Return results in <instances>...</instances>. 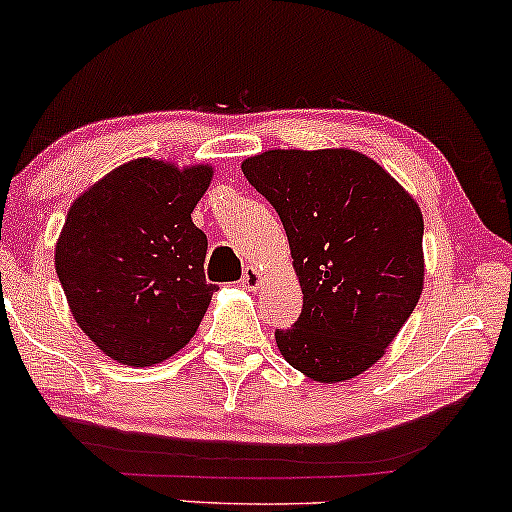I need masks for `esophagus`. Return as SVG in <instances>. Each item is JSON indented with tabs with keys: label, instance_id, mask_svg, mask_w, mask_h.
<instances>
[{
	"label": "esophagus",
	"instance_id": "34e87169",
	"mask_svg": "<svg viewBox=\"0 0 512 512\" xmlns=\"http://www.w3.org/2000/svg\"><path fill=\"white\" fill-rule=\"evenodd\" d=\"M261 282H263L261 270L254 268V265H247V268H244V275H242V279H240V284L244 286V289L256 291L258 286H261Z\"/></svg>",
	"mask_w": 512,
	"mask_h": 512
}]
</instances>
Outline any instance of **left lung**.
<instances>
[{"mask_svg":"<svg viewBox=\"0 0 512 512\" xmlns=\"http://www.w3.org/2000/svg\"><path fill=\"white\" fill-rule=\"evenodd\" d=\"M289 237L303 312L279 352L314 382H345L387 352L424 289V219L391 174L352 149H272L242 163Z\"/></svg>","mask_w":512,"mask_h":512,"instance_id":"1","label":"left lung"}]
</instances>
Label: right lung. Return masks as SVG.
I'll return each instance as SVG.
<instances>
[{"instance_id":"1","label":"right lung","mask_w":512,"mask_h":512,"mask_svg":"<svg viewBox=\"0 0 512 512\" xmlns=\"http://www.w3.org/2000/svg\"><path fill=\"white\" fill-rule=\"evenodd\" d=\"M212 165L130 160L72 202L55 272L81 331L123 366H153L188 345L214 284L207 235L191 214Z\"/></svg>"}]
</instances>
